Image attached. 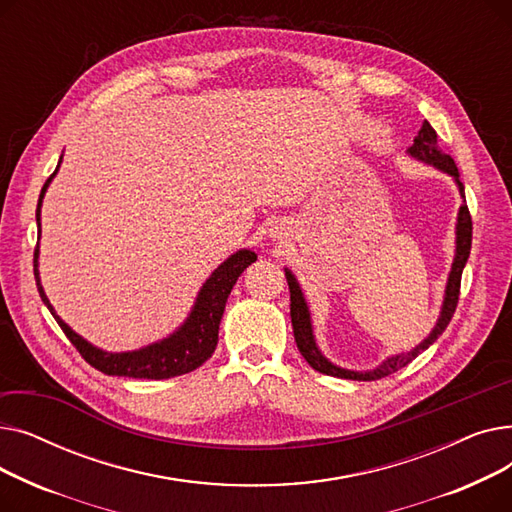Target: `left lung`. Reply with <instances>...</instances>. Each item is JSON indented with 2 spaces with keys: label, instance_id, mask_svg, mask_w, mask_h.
<instances>
[{
  "label": "left lung",
  "instance_id": "8db88e82",
  "mask_svg": "<svg viewBox=\"0 0 512 512\" xmlns=\"http://www.w3.org/2000/svg\"><path fill=\"white\" fill-rule=\"evenodd\" d=\"M409 153L417 159L427 161L440 170H444L446 174L454 176L456 184H459V191L465 199V186L459 180V168H456L454 159L442 151V147L438 145V134L432 128L427 120H423L421 130L417 132V137L413 141V147L409 149ZM471 236H473V222H471V213L467 203L461 205L459 211V226H456V257L452 263V272L448 278V286H446V299H444V307H442V315L438 319V324L434 328V332L429 334L417 348H413L411 353L407 355H396L388 361H384L378 369L373 371H346L340 369L336 365H332L324 355L317 351L315 340H313V330H311V319H309V309L307 303L303 299V292L294 280V276L286 270V280H288V288H290V319H292V330H294V340H297V346L301 355L305 357V361L319 373L326 375H334V378H346V380H359V382H373V380H382L390 373H396L398 369L407 367L413 359H417L425 348H429V344H434L438 340V336L446 330V326L450 324V319L456 311V305H459V294H461V276H463V267L469 259L471 253Z\"/></svg>",
  "mask_w": 512,
  "mask_h": 512
}]
</instances>
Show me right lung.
I'll return each mask as SVG.
<instances>
[{
	"mask_svg": "<svg viewBox=\"0 0 512 512\" xmlns=\"http://www.w3.org/2000/svg\"><path fill=\"white\" fill-rule=\"evenodd\" d=\"M56 176L53 172L47 182L41 188L39 195V205H37V226H39V207L41 199L45 195V188L49 180ZM39 247V245H37ZM37 255L39 249H35V278H37V288L43 303L51 311L53 319L58 321V326L66 334V338L74 344L76 351L80 353L91 367L99 369L105 375H124V378H139V380H168L176 378V375L188 373L203 365L211 353L215 351V344H218V330H220V319L224 315V307L228 301V294L232 286L236 284L238 276L247 270V267L257 261V255L253 251H238L232 255L228 261H224L218 270L211 274V278L203 284L195 309L188 315L184 321V326L172 334L170 338L161 340L157 344H151L143 351H134V353H103L99 348L91 346L87 340L80 338L76 332H72L64 321L53 313V307L49 305L45 292L39 284V274H37Z\"/></svg>",
	"mask_w": 512,
	"mask_h": 512,
	"instance_id": "right-lung-1",
	"label": "right lung"
}]
</instances>
